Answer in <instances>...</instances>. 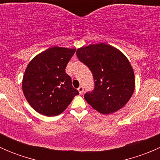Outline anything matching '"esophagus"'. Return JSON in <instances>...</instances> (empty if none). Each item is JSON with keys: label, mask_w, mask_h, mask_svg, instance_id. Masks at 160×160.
<instances>
[{"label": "esophagus", "mask_w": 160, "mask_h": 160, "mask_svg": "<svg viewBox=\"0 0 160 160\" xmlns=\"http://www.w3.org/2000/svg\"><path fill=\"white\" fill-rule=\"evenodd\" d=\"M78 91H79V93H80V94H83V87H80V88H78Z\"/></svg>", "instance_id": "1"}]
</instances>
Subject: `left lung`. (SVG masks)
I'll list each match as a JSON object with an SVG mask.
<instances>
[{
    "mask_svg": "<svg viewBox=\"0 0 160 160\" xmlns=\"http://www.w3.org/2000/svg\"><path fill=\"white\" fill-rule=\"evenodd\" d=\"M76 53L94 79V90L84 95L87 102L103 114L122 108L135 87L134 70L128 58L117 48L104 42L82 46Z\"/></svg>",
    "mask_w": 160,
    "mask_h": 160,
    "instance_id": "left-lung-1",
    "label": "left lung"
}]
</instances>
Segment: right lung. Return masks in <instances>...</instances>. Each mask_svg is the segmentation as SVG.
I'll return each mask as SVG.
<instances>
[{"mask_svg":"<svg viewBox=\"0 0 160 160\" xmlns=\"http://www.w3.org/2000/svg\"><path fill=\"white\" fill-rule=\"evenodd\" d=\"M75 51L54 46L35 56L28 64L22 79V90L31 107L39 114L59 115L79 94L65 72Z\"/></svg>","mask_w":160,"mask_h":160,"instance_id":"obj_1","label":"right lung"}]
</instances>
